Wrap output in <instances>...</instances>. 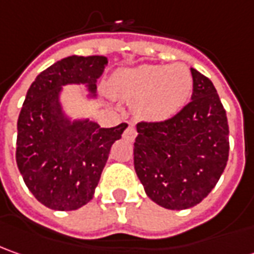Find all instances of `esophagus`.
Masks as SVG:
<instances>
[{"instance_id": "1", "label": "esophagus", "mask_w": 254, "mask_h": 254, "mask_svg": "<svg viewBox=\"0 0 254 254\" xmlns=\"http://www.w3.org/2000/svg\"><path fill=\"white\" fill-rule=\"evenodd\" d=\"M136 135H137V132H136V129L133 125H129V127H127V130H125V133H124V136L127 137V140H133L136 137Z\"/></svg>"}]
</instances>
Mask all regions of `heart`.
<instances>
[{"label": "heart", "instance_id": "obj_1", "mask_svg": "<svg viewBox=\"0 0 254 254\" xmlns=\"http://www.w3.org/2000/svg\"><path fill=\"white\" fill-rule=\"evenodd\" d=\"M111 87L124 100H137L139 117L159 122L174 117L187 104L192 92V75L181 63L142 64L117 71Z\"/></svg>", "mask_w": 254, "mask_h": 254}]
</instances>
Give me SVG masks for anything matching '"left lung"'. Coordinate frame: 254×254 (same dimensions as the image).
<instances>
[{
  "label": "left lung",
  "instance_id": "obj_1",
  "mask_svg": "<svg viewBox=\"0 0 254 254\" xmlns=\"http://www.w3.org/2000/svg\"><path fill=\"white\" fill-rule=\"evenodd\" d=\"M191 101L173 118L139 122L133 164L144 192L167 209L199 204L216 186L229 156L226 111L212 81L191 68Z\"/></svg>",
  "mask_w": 254,
  "mask_h": 254
}]
</instances>
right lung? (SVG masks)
<instances>
[{
  "label": "right lung",
  "instance_id": "add662e5",
  "mask_svg": "<svg viewBox=\"0 0 254 254\" xmlns=\"http://www.w3.org/2000/svg\"><path fill=\"white\" fill-rule=\"evenodd\" d=\"M107 64L105 56H68L43 70L26 92L18 118L16 164L26 187L50 209L74 211L91 201L111 147L127 127L71 121L62 108L63 85L85 84L95 97Z\"/></svg>",
  "mask_w": 254,
  "mask_h": 254
}]
</instances>
